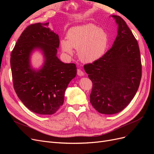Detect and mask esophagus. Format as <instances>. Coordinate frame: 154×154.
I'll return each mask as SVG.
<instances>
[{
	"mask_svg": "<svg viewBox=\"0 0 154 154\" xmlns=\"http://www.w3.org/2000/svg\"><path fill=\"white\" fill-rule=\"evenodd\" d=\"M77 74L80 76H84V72H83L80 69H77Z\"/></svg>",
	"mask_w": 154,
	"mask_h": 154,
	"instance_id": "obj_1",
	"label": "esophagus"
}]
</instances>
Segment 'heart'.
I'll list each match as a JSON object with an SVG mask.
<instances>
[{"label": "heart", "instance_id": "1", "mask_svg": "<svg viewBox=\"0 0 154 154\" xmlns=\"http://www.w3.org/2000/svg\"><path fill=\"white\" fill-rule=\"evenodd\" d=\"M67 38L60 43L62 51L71 56L73 48L78 49L79 58L87 63L95 62L103 57L109 44L107 32L92 24L72 27L68 31Z\"/></svg>", "mask_w": 154, "mask_h": 154}]
</instances>
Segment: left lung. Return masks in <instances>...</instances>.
Returning <instances> with one entry per match:
<instances>
[{"label":"left lung","instance_id":"1","mask_svg":"<svg viewBox=\"0 0 154 154\" xmlns=\"http://www.w3.org/2000/svg\"><path fill=\"white\" fill-rule=\"evenodd\" d=\"M112 17L118 25L112 47L100 59L84 66L92 82L91 103L104 114L118 113L130 103L138 90L142 75L137 40L122 17Z\"/></svg>","mask_w":154,"mask_h":154}]
</instances>
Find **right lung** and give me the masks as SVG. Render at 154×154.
<instances>
[{"label":"right lung","instance_id":"obj_1","mask_svg":"<svg viewBox=\"0 0 154 154\" xmlns=\"http://www.w3.org/2000/svg\"><path fill=\"white\" fill-rule=\"evenodd\" d=\"M49 22L36 23L22 32L11 53L10 64L13 87L24 105L35 113L54 114L64 101V94L76 75L74 63H64L57 57L60 40L51 31ZM43 51L45 63L39 70L30 63L32 52Z\"/></svg>","mask_w":154,"mask_h":154}]
</instances>
